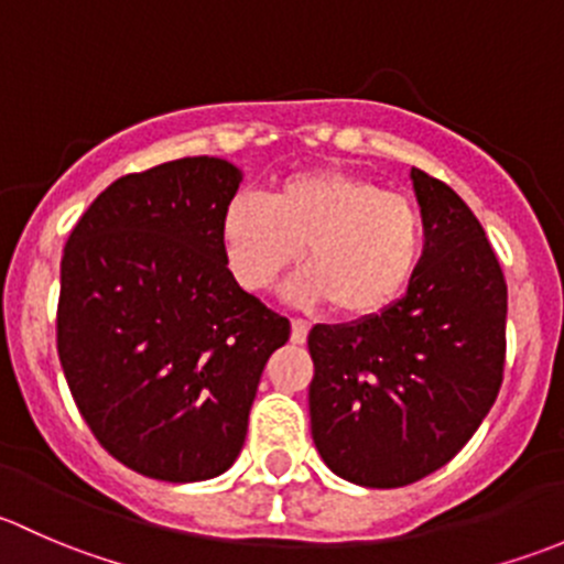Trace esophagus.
Segmentation results:
<instances>
[{"label": "esophagus", "instance_id": "1", "mask_svg": "<svg viewBox=\"0 0 564 564\" xmlns=\"http://www.w3.org/2000/svg\"><path fill=\"white\" fill-rule=\"evenodd\" d=\"M308 329L311 324L303 322V318H292V344L303 346L308 340Z\"/></svg>", "mask_w": 564, "mask_h": 564}]
</instances>
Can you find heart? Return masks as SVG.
<instances>
[{"label": "heart", "mask_w": 564, "mask_h": 564, "mask_svg": "<svg viewBox=\"0 0 564 564\" xmlns=\"http://www.w3.org/2000/svg\"><path fill=\"white\" fill-rule=\"evenodd\" d=\"M423 215L406 196L340 169L278 182L270 196H237L220 215V248L246 292H264L300 259L289 297L329 305L340 318L382 316L423 259Z\"/></svg>", "instance_id": "heart-1"}]
</instances>
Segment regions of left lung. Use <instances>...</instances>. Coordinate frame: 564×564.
Segmentation results:
<instances>
[{
	"mask_svg": "<svg viewBox=\"0 0 564 564\" xmlns=\"http://www.w3.org/2000/svg\"><path fill=\"white\" fill-rule=\"evenodd\" d=\"M425 246L406 294L382 316L316 324L311 434L324 464L366 488L445 466L502 388L508 283L480 220L445 182L409 172Z\"/></svg>",
	"mask_w": 564,
	"mask_h": 564,
	"instance_id": "left-lung-1",
	"label": "left lung"
}]
</instances>
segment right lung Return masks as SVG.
Listing matches in <instances>:
<instances>
[{
    "mask_svg": "<svg viewBox=\"0 0 564 564\" xmlns=\"http://www.w3.org/2000/svg\"><path fill=\"white\" fill-rule=\"evenodd\" d=\"M242 172L180 158L106 187L62 256L56 346L93 434L152 480L218 477L292 324L231 278L220 215Z\"/></svg>",
    "mask_w": 564,
    "mask_h": 564,
    "instance_id": "right-lung-1",
    "label": "right lung"
}]
</instances>
